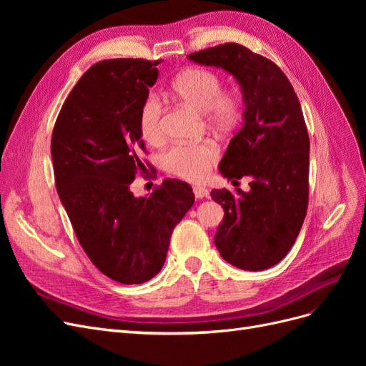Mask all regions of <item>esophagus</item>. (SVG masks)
<instances>
[{
	"label": "esophagus",
	"instance_id": "34e87169",
	"mask_svg": "<svg viewBox=\"0 0 366 366\" xmlns=\"http://www.w3.org/2000/svg\"><path fill=\"white\" fill-rule=\"evenodd\" d=\"M194 194L197 198H207L209 197V191L203 186H195L194 187Z\"/></svg>",
	"mask_w": 366,
	"mask_h": 366
}]
</instances>
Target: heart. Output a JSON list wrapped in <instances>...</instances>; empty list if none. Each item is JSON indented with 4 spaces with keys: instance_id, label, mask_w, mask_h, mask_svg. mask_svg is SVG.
Segmentation results:
<instances>
[{
    "instance_id": "heart-1",
    "label": "heart",
    "mask_w": 366,
    "mask_h": 366,
    "mask_svg": "<svg viewBox=\"0 0 366 366\" xmlns=\"http://www.w3.org/2000/svg\"><path fill=\"white\" fill-rule=\"evenodd\" d=\"M221 77L204 67H189L177 74L171 82V93L206 114L210 124L218 128H230L239 117L241 102L235 92L221 88ZM142 137L151 145L164 139L163 102L157 94H149L139 112ZM219 157L215 142L177 143L163 156L164 169L186 180H203Z\"/></svg>"
}]
</instances>
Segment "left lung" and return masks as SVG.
<instances>
[{
    "instance_id": "8db88e82",
    "label": "left lung",
    "mask_w": 366,
    "mask_h": 366,
    "mask_svg": "<svg viewBox=\"0 0 366 366\" xmlns=\"http://www.w3.org/2000/svg\"><path fill=\"white\" fill-rule=\"evenodd\" d=\"M232 73L244 94V119L218 169L250 191L214 189L224 218L215 246L227 262L259 272L278 264L299 235L308 207L310 140L301 104L273 61L235 42L187 54Z\"/></svg>"
}]
</instances>
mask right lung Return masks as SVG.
Listing matches in <instances>:
<instances>
[{
    "label": "right lung",
    "mask_w": 366,
    "mask_h": 366,
    "mask_svg": "<svg viewBox=\"0 0 366 366\" xmlns=\"http://www.w3.org/2000/svg\"><path fill=\"white\" fill-rule=\"evenodd\" d=\"M162 61L107 59L74 85L51 132L54 183L77 241L108 278L142 284L164 264L174 227L195 202L191 184L166 179L149 197L129 186L147 172L139 112Z\"/></svg>",
    "instance_id": "right-lung-1"
}]
</instances>
